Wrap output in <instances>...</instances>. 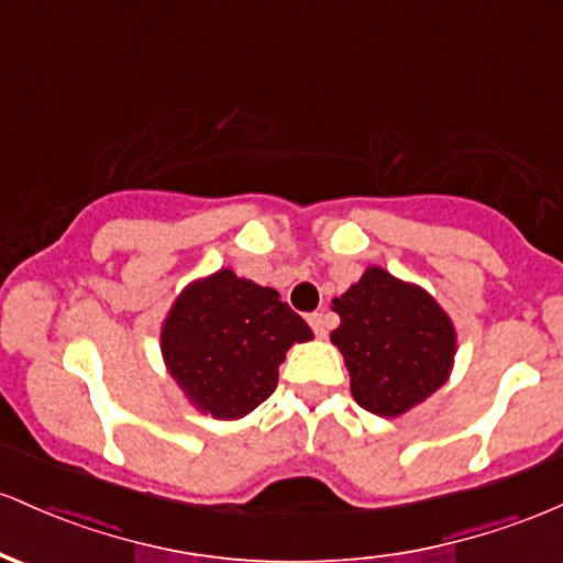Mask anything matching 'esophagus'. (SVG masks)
<instances>
[{
    "instance_id": "1",
    "label": "esophagus",
    "mask_w": 563,
    "mask_h": 563,
    "mask_svg": "<svg viewBox=\"0 0 563 563\" xmlns=\"http://www.w3.org/2000/svg\"><path fill=\"white\" fill-rule=\"evenodd\" d=\"M307 323L312 325L314 336H320V339L325 336V329H329V325H325V314H323V312H312V314H307Z\"/></svg>"
}]
</instances>
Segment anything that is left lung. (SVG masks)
<instances>
[{
    "mask_svg": "<svg viewBox=\"0 0 563 563\" xmlns=\"http://www.w3.org/2000/svg\"><path fill=\"white\" fill-rule=\"evenodd\" d=\"M331 310L342 318L331 342L344 355L352 398L366 411L400 417L452 374L454 323L424 288L368 267Z\"/></svg>",
    "mask_w": 563,
    "mask_h": 563,
    "instance_id": "obj_1",
    "label": "left lung"
}]
</instances>
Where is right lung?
<instances>
[{
	"label": "right lung",
	"instance_id": "1",
	"mask_svg": "<svg viewBox=\"0 0 563 563\" xmlns=\"http://www.w3.org/2000/svg\"><path fill=\"white\" fill-rule=\"evenodd\" d=\"M310 339V325L275 288L219 269L173 301L159 347L197 411L240 419L275 393L286 352Z\"/></svg>",
	"mask_w": 563,
	"mask_h": 563
}]
</instances>
